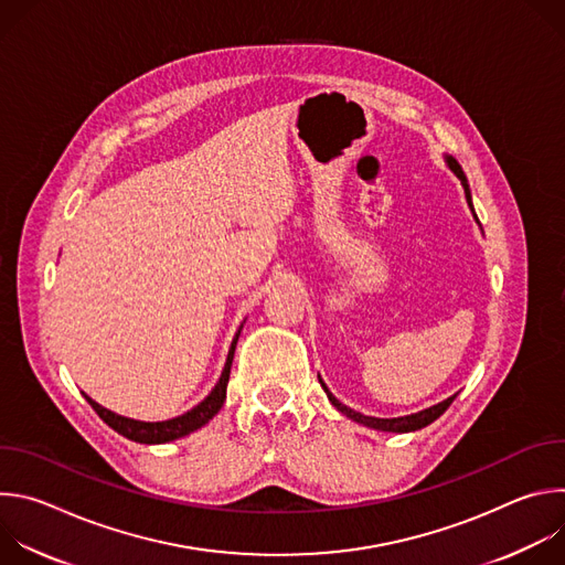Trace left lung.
<instances>
[{
	"mask_svg": "<svg viewBox=\"0 0 565 565\" xmlns=\"http://www.w3.org/2000/svg\"><path fill=\"white\" fill-rule=\"evenodd\" d=\"M447 163H449V168L454 170V174L460 179V183H462V188H465L467 203H469V207L473 210V205H471V194H469V185H467V179H465V174H462V168L458 166V160H456V158H451V156H447ZM473 216H476V214H473ZM319 384L324 386V391H327L329 399L333 402V407H335L338 412H342L347 418H351V420H355V423H360V425H364V427L377 429V431H397V434L416 431V429H423V427L431 425L436 418H440V416L449 409V405H451L454 397H456V395H451V397H447V399L438 402V405H434V407H429V409H425V412H420V414L405 416V418H371V416H362V414H358V412H353V409L344 407L342 402H340V399H338V397L327 388V384H324V382L319 380Z\"/></svg>",
	"mask_w": 565,
	"mask_h": 565,
	"instance_id": "8db88e82",
	"label": "left lung"
}]
</instances>
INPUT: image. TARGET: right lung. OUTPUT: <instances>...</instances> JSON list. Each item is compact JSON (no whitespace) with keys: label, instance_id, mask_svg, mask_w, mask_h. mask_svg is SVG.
<instances>
[{"label":"right lung","instance_id":"obj_1","mask_svg":"<svg viewBox=\"0 0 565 565\" xmlns=\"http://www.w3.org/2000/svg\"><path fill=\"white\" fill-rule=\"evenodd\" d=\"M244 329V327H241ZM238 329V333H241ZM238 333L234 335L232 340V347H230V353H227V360H225V369L216 382V386L212 388V393L201 402V405H196L192 412L179 416V418H172V420H166V423H140V420H131V418H122L105 407H100L98 402H94L89 395L87 402L94 407V412L114 429L118 431L120 436L134 440V443H142V445H160V443H170V440H177V438H183L196 429H201L207 420H212L218 409L223 407V399H225V388H227V380H230V366H232V358H234V349H236V340H238Z\"/></svg>","mask_w":565,"mask_h":565}]
</instances>
